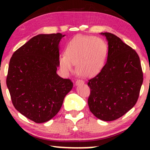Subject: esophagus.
I'll use <instances>...</instances> for the list:
<instances>
[{
  "mask_svg": "<svg viewBox=\"0 0 150 150\" xmlns=\"http://www.w3.org/2000/svg\"><path fill=\"white\" fill-rule=\"evenodd\" d=\"M81 84H84V81L83 80H80V79H78L76 81V85H81Z\"/></svg>",
  "mask_w": 150,
  "mask_h": 150,
  "instance_id": "obj_1",
  "label": "esophagus"
}]
</instances>
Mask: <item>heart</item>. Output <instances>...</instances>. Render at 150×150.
Instances as JSON below:
<instances>
[{"mask_svg":"<svg viewBox=\"0 0 150 150\" xmlns=\"http://www.w3.org/2000/svg\"><path fill=\"white\" fill-rule=\"evenodd\" d=\"M108 47L104 40L91 36H76L67 45L65 54L59 57L63 73L73 71V65L80 75L92 77L101 71L105 64Z\"/></svg>","mask_w":150,"mask_h":150,"instance_id":"obj_1","label":"heart"}]
</instances>
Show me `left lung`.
<instances>
[{
  "label": "left lung",
  "instance_id": "8db88e82",
  "mask_svg": "<svg viewBox=\"0 0 150 150\" xmlns=\"http://www.w3.org/2000/svg\"><path fill=\"white\" fill-rule=\"evenodd\" d=\"M108 41L107 61L100 72L89 80V110L100 120L121 117L137 103L143 81L136 51L117 36L102 33Z\"/></svg>",
  "mask_w": 150,
  "mask_h": 150
}]
</instances>
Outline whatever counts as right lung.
<instances>
[{"instance_id":"obj_1","label":"right lung","mask_w":150,"mask_h":150,"mask_svg":"<svg viewBox=\"0 0 150 150\" xmlns=\"http://www.w3.org/2000/svg\"><path fill=\"white\" fill-rule=\"evenodd\" d=\"M65 35L40 34L15 51L9 61L7 86L18 111L35 123L58 113L73 83L57 74L59 42Z\"/></svg>"}]
</instances>
